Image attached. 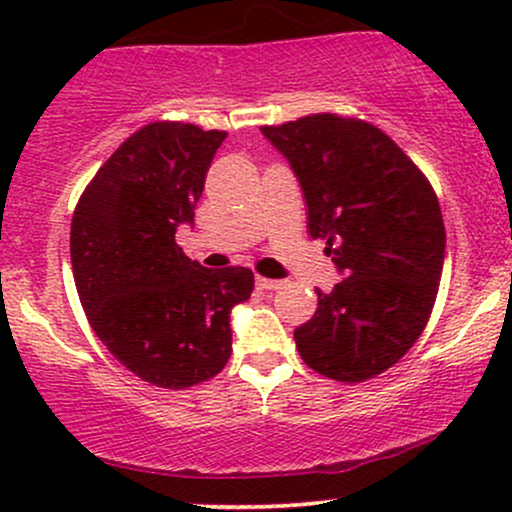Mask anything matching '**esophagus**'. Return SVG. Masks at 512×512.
<instances>
[{"instance_id": "34e87169", "label": "esophagus", "mask_w": 512, "mask_h": 512, "mask_svg": "<svg viewBox=\"0 0 512 512\" xmlns=\"http://www.w3.org/2000/svg\"><path fill=\"white\" fill-rule=\"evenodd\" d=\"M257 286H260V289H264V291H276V289H281V286H284V281L267 279V276H257Z\"/></svg>"}]
</instances>
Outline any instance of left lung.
<instances>
[{"instance_id": "obj_1", "label": "left lung", "mask_w": 512, "mask_h": 512, "mask_svg": "<svg viewBox=\"0 0 512 512\" xmlns=\"http://www.w3.org/2000/svg\"><path fill=\"white\" fill-rule=\"evenodd\" d=\"M291 163L308 204V231L327 240L342 272L296 327L298 354L339 383L392 368L424 332L445 260L436 192L399 146L354 117L308 115L262 127Z\"/></svg>"}]
</instances>
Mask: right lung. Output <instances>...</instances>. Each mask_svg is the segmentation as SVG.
<instances>
[{
	"instance_id": "right-lung-1",
	"label": "right lung",
	"mask_w": 512,
	"mask_h": 512,
	"mask_svg": "<svg viewBox=\"0 0 512 512\" xmlns=\"http://www.w3.org/2000/svg\"><path fill=\"white\" fill-rule=\"evenodd\" d=\"M226 132L151 122L98 168L72 216V269L88 325L144 383L185 390L231 356V310L255 274L207 269L175 243L195 221L204 178Z\"/></svg>"
}]
</instances>
